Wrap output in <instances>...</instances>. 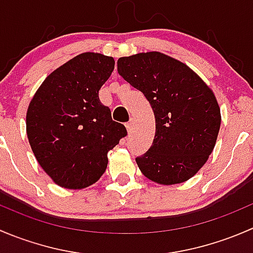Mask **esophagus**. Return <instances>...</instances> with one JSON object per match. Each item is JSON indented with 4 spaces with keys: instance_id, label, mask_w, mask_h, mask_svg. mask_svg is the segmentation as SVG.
Segmentation results:
<instances>
[{
    "instance_id": "obj_1",
    "label": "esophagus",
    "mask_w": 253,
    "mask_h": 253,
    "mask_svg": "<svg viewBox=\"0 0 253 253\" xmlns=\"http://www.w3.org/2000/svg\"><path fill=\"white\" fill-rule=\"evenodd\" d=\"M126 129H127V132H128V133H131V132H132V129H133V121H132V120L126 124Z\"/></svg>"
}]
</instances>
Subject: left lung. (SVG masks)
Returning a JSON list of instances; mask_svg holds the SVG:
<instances>
[{"mask_svg":"<svg viewBox=\"0 0 253 253\" xmlns=\"http://www.w3.org/2000/svg\"><path fill=\"white\" fill-rule=\"evenodd\" d=\"M117 72L154 112L153 144L136 158L142 174L167 186L190 180L218 138L221 116L213 90L187 65L158 51L120 57Z\"/></svg>","mask_w":253,"mask_h":253,"instance_id":"1","label":"left lung"}]
</instances>
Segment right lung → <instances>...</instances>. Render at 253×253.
<instances>
[{
    "mask_svg": "<svg viewBox=\"0 0 253 253\" xmlns=\"http://www.w3.org/2000/svg\"><path fill=\"white\" fill-rule=\"evenodd\" d=\"M114 67L110 56L81 53L50 73L29 103V144L61 187L81 190L95 183L108 167V153L127 134L99 100Z\"/></svg>",
    "mask_w": 253,
    "mask_h": 253,
    "instance_id": "obj_1",
    "label": "right lung"
}]
</instances>
